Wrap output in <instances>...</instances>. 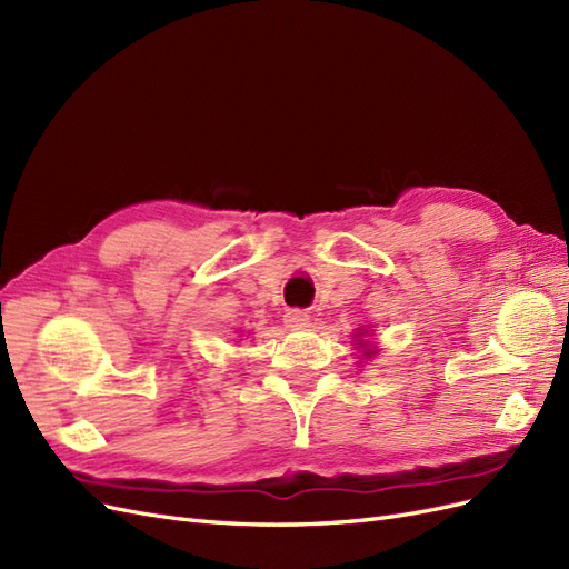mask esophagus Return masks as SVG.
<instances>
[{"label":"esophagus","instance_id":"34e87169","mask_svg":"<svg viewBox=\"0 0 569 569\" xmlns=\"http://www.w3.org/2000/svg\"><path fill=\"white\" fill-rule=\"evenodd\" d=\"M308 322H311V316L306 311H299V308H291V311L284 313V325L291 327V330H301Z\"/></svg>","mask_w":569,"mask_h":569}]
</instances>
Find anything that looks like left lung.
Segmentation results:
<instances>
[{"label":"left lung","instance_id":"left-lung-1","mask_svg":"<svg viewBox=\"0 0 569 569\" xmlns=\"http://www.w3.org/2000/svg\"><path fill=\"white\" fill-rule=\"evenodd\" d=\"M370 353H375V351H370V349H368V351H366V356H370Z\"/></svg>","mask_w":569,"mask_h":569}]
</instances>
